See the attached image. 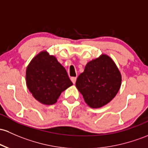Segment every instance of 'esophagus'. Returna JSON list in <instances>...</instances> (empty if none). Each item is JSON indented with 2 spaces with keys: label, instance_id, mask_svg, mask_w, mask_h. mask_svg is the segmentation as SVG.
<instances>
[{
  "label": "esophagus",
  "instance_id": "1",
  "mask_svg": "<svg viewBox=\"0 0 148 148\" xmlns=\"http://www.w3.org/2000/svg\"><path fill=\"white\" fill-rule=\"evenodd\" d=\"M71 81L72 82L73 84H75L76 81H77V77H71Z\"/></svg>",
  "mask_w": 148,
  "mask_h": 148
}]
</instances>
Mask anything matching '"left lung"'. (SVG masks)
<instances>
[{
    "label": "left lung",
    "instance_id": "1",
    "mask_svg": "<svg viewBox=\"0 0 148 148\" xmlns=\"http://www.w3.org/2000/svg\"><path fill=\"white\" fill-rule=\"evenodd\" d=\"M121 84L117 66L107 55H102L87 63L79 76L76 87L89 107L99 108L116 96Z\"/></svg>",
    "mask_w": 148,
    "mask_h": 148
}]
</instances>
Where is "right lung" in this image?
I'll return each instance as SVG.
<instances>
[{"instance_id": "add662e5", "label": "right lung", "mask_w": 148, "mask_h": 148, "mask_svg": "<svg viewBox=\"0 0 148 148\" xmlns=\"http://www.w3.org/2000/svg\"><path fill=\"white\" fill-rule=\"evenodd\" d=\"M26 81L34 98L47 105L56 103L62 92L73 85L64 66L46 51L40 52L29 63Z\"/></svg>"}]
</instances>
